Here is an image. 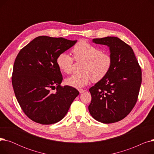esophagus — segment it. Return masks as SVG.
I'll use <instances>...</instances> for the list:
<instances>
[{"instance_id":"obj_1","label":"esophagus","mask_w":154,"mask_h":154,"mask_svg":"<svg viewBox=\"0 0 154 154\" xmlns=\"http://www.w3.org/2000/svg\"><path fill=\"white\" fill-rule=\"evenodd\" d=\"M79 91L80 94H82V93H84V92H85L86 91H85V90H84V89H79Z\"/></svg>"}]
</instances>
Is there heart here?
<instances>
[{
  "instance_id": "b5f03b06",
  "label": "heart",
  "mask_w": 154,
  "mask_h": 154,
  "mask_svg": "<svg viewBox=\"0 0 154 154\" xmlns=\"http://www.w3.org/2000/svg\"><path fill=\"white\" fill-rule=\"evenodd\" d=\"M72 52L75 60L84 63L82 73L73 74L66 79V84L70 87L80 88L89 84L91 80L97 82L108 74L111 68V57L86 40L79 41L73 48ZM73 61L72 56L66 52L60 53L56 59L59 69L66 74L71 72Z\"/></svg>"
}]
</instances>
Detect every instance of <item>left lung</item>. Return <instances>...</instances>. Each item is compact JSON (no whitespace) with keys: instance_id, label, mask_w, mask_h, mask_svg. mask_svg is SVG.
<instances>
[{"instance_id":"left-lung-1","label":"left lung","mask_w":154,"mask_h":154,"mask_svg":"<svg viewBox=\"0 0 154 154\" xmlns=\"http://www.w3.org/2000/svg\"><path fill=\"white\" fill-rule=\"evenodd\" d=\"M92 42L109 48L112 66L108 74L89 88L92 100L88 110L99 122H117L135 106L142 82L141 69L131 47L119 38H93Z\"/></svg>"}]
</instances>
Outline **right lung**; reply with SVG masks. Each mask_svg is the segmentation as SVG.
<instances>
[{"label": "right lung", "mask_w": 154, "mask_h": 154, "mask_svg": "<svg viewBox=\"0 0 154 154\" xmlns=\"http://www.w3.org/2000/svg\"><path fill=\"white\" fill-rule=\"evenodd\" d=\"M77 40L39 36L20 51L12 77L14 93L26 115L37 123L59 122L79 94L76 88L60 86L62 75L56 59ZM56 89L55 93L52 90Z\"/></svg>", "instance_id": "add662e5"}]
</instances>
